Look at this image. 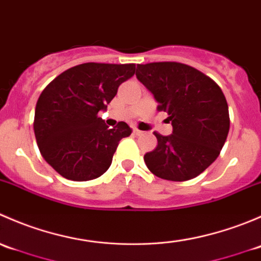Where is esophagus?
Here are the masks:
<instances>
[{"label": "esophagus", "mask_w": 261, "mask_h": 261, "mask_svg": "<svg viewBox=\"0 0 261 261\" xmlns=\"http://www.w3.org/2000/svg\"><path fill=\"white\" fill-rule=\"evenodd\" d=\"M134 134H135L136 136H141V135H144V131H141V130H139V128H134Z\"/></svg>", "instance_id": "obj_1"}]
</instances>
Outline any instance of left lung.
<instances>
[{"mask_svg":"<svg viewBox=\"0 0 261 261\" xmlns=\"http://www.w3.org/2000/svg\"><path fill=\"white\" fill-rule=\"evenodd\" d=\"M136 78L169 115L172 135L154 133L158 146L144 160L162 179L196 178L220 155L230 128L228 106L220 87L196 68L175 62L139 64Z\"/></svg>","mask_w":261,"mask_h":261,"instance_id":"left-lung-1","label":"left lung"}]
</instances>
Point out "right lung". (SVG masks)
<instances>
[{"mask_svg":"<svg viewBox=\"0 0 261 261\" xmlns=\"http://www.w3.org/2000/svg\"><path fill=\"white\" fill-rule=\"evenodd\" d=\"M135 73V64L84 63L58 75L36 102L34 133L50 167L67 179H96L109 169L116 147L133 130L126 122L110 128L99 111Z\"/></svg>","mask_w":261,"mask_h":261,"instance_id":"obj_1","label":"right lung"}]
</instances>
